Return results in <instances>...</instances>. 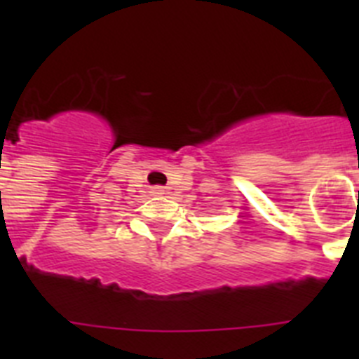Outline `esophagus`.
Listing matches in <instances>:
<instances>
[{"instance_id":"esophagus-1","label":"esophagus","mask_w":359,"mask_h":359,"mask_svg":"<svg viewBox=\"0 0 359 359\" xmlns=\"http://www.w3.org/2000/svg\"><path fill=\"white\" fill-rule=\"evenodd\" d=\"M152 194H165V189L163 187H154V189H152Z\"/></svg>"}]
</instances>
